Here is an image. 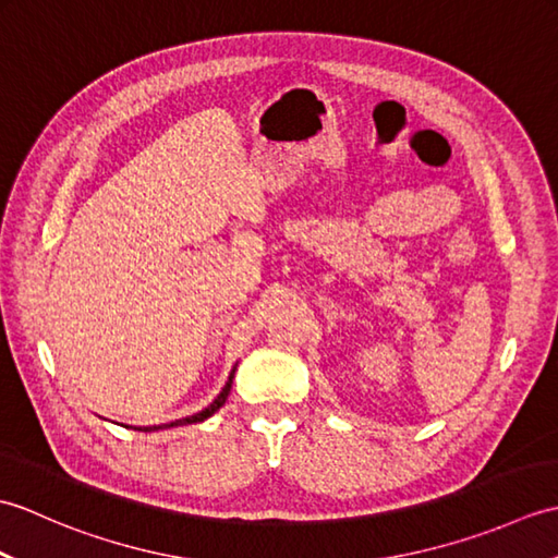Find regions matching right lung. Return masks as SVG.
<instances>
[{
    "instance_id": "obj_1",
    "label": "right lung",
    "mask_w": 558,
    "mask_h": 558,
    "mask_svg": "<svg viewBox=\"0 0 558 558\" xmlns=\"http://www.w3.org/2000/svg\"><path fill=\"white\" fill-rule=\"evenodd\" d=\"M234 369H236V364L232 366V372H230V376H228V384H225V388L220 390L218 393V398L210 402L208 408H204L201 412H196V414H192V417H184V420H174V422H170V424H160V426H138V432H156V429H170V426H182V424H196V422H204V420H208L210 414H216L222 405H225V400H228V396H230V388H232V378H234Z\"/></svg>"
}]
</instances>
